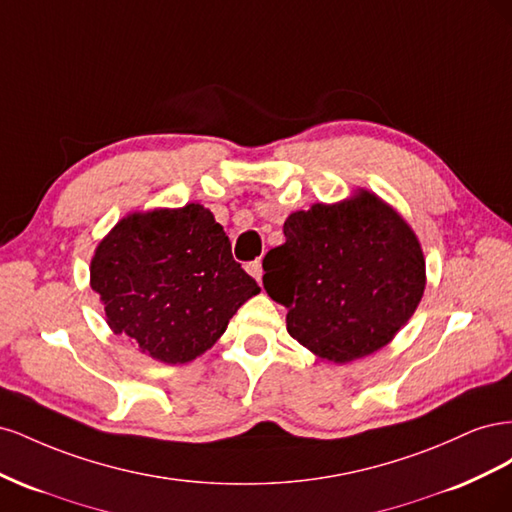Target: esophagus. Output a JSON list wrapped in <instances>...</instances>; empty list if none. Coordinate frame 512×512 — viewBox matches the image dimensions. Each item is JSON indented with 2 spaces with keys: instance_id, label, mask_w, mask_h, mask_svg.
<instances>
[{
  "instance_id": "34e87169",
  "label": "esophagus",
  "mask_w": 512,
  "mask_h": 512,
  "mask_svg": "<svg viewBox=\"0 0 512 512\" xmlns=\"http://www.w3.org/2000/svg\"><path fill=\"white\" fill-rule=\"evenodd\" d=\"M247 269V273H250L256 282H262V262L260 260H254V262H250V265L245 267Z\"/></svg>"
}]
</instances>
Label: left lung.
<instances>
[{"instance_id":"8db88e82","label":"left lung","mask_w":512,"mask_h":512,"mask_svg":"<svg viewBox=\"0 0 512 512\" xmlns=\"http://www.w3.org/2000/svg\"><path fill=\"white\" fill-rule=\"evenodd\" d=\"M265 256L269 297L288 307L290 337L329 363L384 348L423 299L425 254L412 226L365 188L284 222Z\"/></svg>"}]
</instances>
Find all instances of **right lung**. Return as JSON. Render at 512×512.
Here are the masks:
<instances>
[{"instance_id":"right-lung-1","label":"right lung","mask_w":512,"mask_h":512,"mask_svg":"<svg viewBox=\"0 0 512 512\" xmlns=\"http://www.w3.org/2000/svg\"><path fill=\"white\" fill-rule=\"evenodd\" d=\"M89 286L111 331L168 365L205 354L260 292L232 258L224 228L198 203L121 218L91 256Z\"/></svg>"}]
</instances>
